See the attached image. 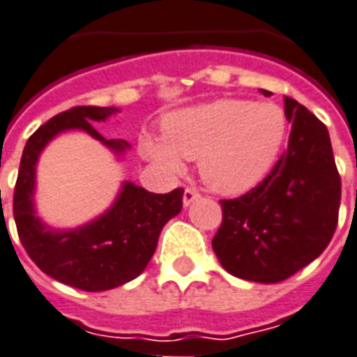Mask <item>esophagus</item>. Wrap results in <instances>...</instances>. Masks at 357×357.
Segmentation results:
<instances>
[{
    "instance_id": "1",
    "label": "esophagus",
    "mask_w": 357,
    "mask_h": 357,
    "mask_svg": "<svg viewBox=\"0 0 357 357\" xmlns=\"http://www.w3.org/2000/svg\"><path fill=\"white\" fill-rule=\"evenodd\" d=\"M199 197H201V193L197 192L195 188H186V192H184V206H190Z\"/></svg>"
}]
</instances>
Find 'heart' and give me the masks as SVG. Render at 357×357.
Segmentation results:
<instances>
[{"instance_id": "obj_1", "label": "heart", "mask_w": 357, "mask_h": 357, "mask_svg": "<svg viewBox=\"0 0 357 357\" xmlns=\"http://www.w3.org/2000/svg\"><path fill=\"white\" fill-rule=\"evenodd\" d=\"M289 121L275 102L243 99L188 108L165 121V139L144 136L142 153L169 171L182 159L197 160L202 181L221 193H243L275 165L286 144Z\"/></svg>"}]
</instances>
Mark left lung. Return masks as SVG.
I'll list each match as a JSON object with an SVG mask.
<instances>
[{"label": "left lung", "instance_id": "1", "mask_svg": "<svg viewBox=\"0 0 357 357\" xmlns=\"http://www.w3.org/2000/svg\"><path fill=\"white\" fill-rule=\"evenodd\" d=\"M286 116L289 144L269 175L241 197L219 201L213 252L243 280H286L323 255L337 228L341 176L326 125L291 98Z\"/></svg>", "mask_w": 357, "mask_h": 357}]
</instances>
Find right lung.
I'll return each mask as SVG.
<instances>
[{
  "instance_id": "1",
  "label": "right lung",
  "mask_w": 357,
  "mask_h": 357,
  "mask_svg": "<svg viewBox=\"0 0 357 357\" xmlns=\"http://www.w3.org/2000/svg\"><path fill=\"white\" fill-rule=\"evenodd\" d=\"M116 112L112 107H73L45 121L25 144L14 188V221L25 252L45 275L82 291H107L142 275L164 225L182 210V188L151 193L125 182L114 206L77 230L59 232L34 215V171L47 142L62 130L81 129L121 153L127 142L105 139L92 125Z\"/></svg>"
}]
</instances>
